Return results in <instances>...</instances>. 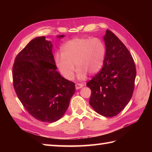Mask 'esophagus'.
I'll use <instances>...</instances> for the list:
<instances>
[{"mask_svg":"<svg viewBox=\"0 0 152 152\" xmlns=\"http://www.w3.org/2000/svg\"><path fill=\"white\" fill-rule=\"evenodd\" d=\"M75 86H76V89H79L80 88H82V87L83 86V85L82 84V83H76Z\"/></svg>","mask_w":152,"mask_h":152,"instance_id":"obj_1","label":"esophagus"}]
</instances>
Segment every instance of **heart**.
<instances>
[{
  "mask_svg": "<svg viewBox=\"0 0 152 152\" xmlns=\"http://www.w3.org/2000/svg\"><path fill=\"white\" fill-rule=\"evenodd\" d=\"M62 54L55 55V63L64 78H73L76 64L77 77L85 80L87 74L98 73L103 65L106 48L98 38H76L68 41L61 48Z\"/></svg>",
  "mask_w": 152,
  "mask_h": 152,
  "instance_id": "1",
  "label": "heart"
}]
</instances>
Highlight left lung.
Here are the masks:
<instances>
[{
    "label": "left lung",
    "mask_w": 152,
    "mask_h": 152,
    "mask_svg": "<svg viewBox=\"0 0 152 152\" xmlns=\"http://www.w3.org/2000/svg\"><path fill=\"white\" fill-rule=\"evenodd\" d=\"M106 54L102 69L87 83L91 94L89 104L105 117L118 115L133 95L137 75L133 57L124 44L106 30Z\"/></svg>",
    "instance_id": "left-lung-1"
}]
</instances>
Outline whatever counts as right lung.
<instances>
[{"mask_svg": "<svg viewBox=\"0 0 152 152\" xmlns=\"http://www.w3.org/2000/svg\"><path fill=\"white\" fill-rule=\"evenodd\" d=\"M56 69L52 44L45 37L32 40L15 59L12 77L16 95L38 121L59 120L75 92V83L63 78Z\"/></svg>", "mask_w": 152, "mask_h": 152, "instance_id": "1", "label": "right lung"}]
</instances>
